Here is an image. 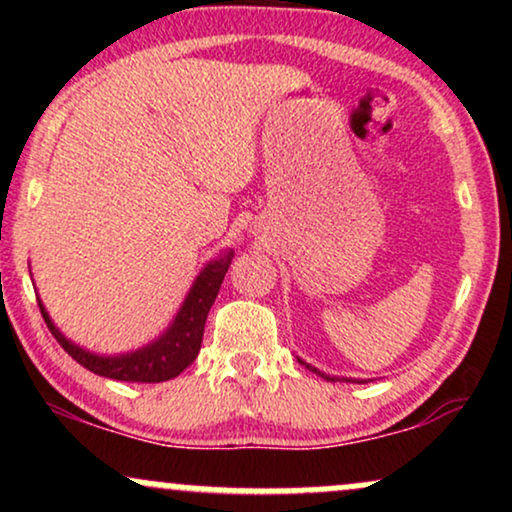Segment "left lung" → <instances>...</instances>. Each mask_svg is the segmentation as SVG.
Wrapping results in <instances>:
<instances>
[{"instance_id": "8db88e82", "label": "left lung", "mask_w": 512, "mask_h": 512, "mask_svg": "<svg viewBox=\"0 0 512 512\" xmlns=\"http://www.w3.org/2000/svg\"><path fill=\"white\" fill-rule=\"evenodd\" d=\"M299 363H301V365H306V368H308V370H311V372H315V375L325 377V380H327V382H337V377H332V375H325V372H320L318 368H313V365H311V363L301 361V358H299ZM342 380H346V382H365V380H351V377H342Z\"/></svg>"}]
</instances>
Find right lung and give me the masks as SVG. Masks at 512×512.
Wrapping results in <instances>:
<instances>
[{"mask_svg": "<svg viewBox=\"0 0 512 512\" xmlns=\"http://www.w3.org/2000/svg\"><path fill=\"white\" fill-rule=\"evenodd\" d=\"M232 256L235 251L227 249L223 254L208 261L197 280L192 282L189 292L182 301L178 315L173 318L163 334L154 339V342L140 346V349L128 351V353H116V356H102V353H94L82 349L80 344H73L71 339L63 334L59 327L54 325V320L49 318L47 308L40 304L42 318L47 323L49 332L54 334L56 342L63 346V351L78 361L82 368H87L94 375L109 377V380H121V382H166L178 377L187 365L194 363V358L199 356L201 339H204V325L211 311L213 301L223 285V277L230 268Z\"/></svg>", "mask_w": 512, "mask_h": 512, "instance_id": "add662e5", "label": "right lung"}]
</instances>
